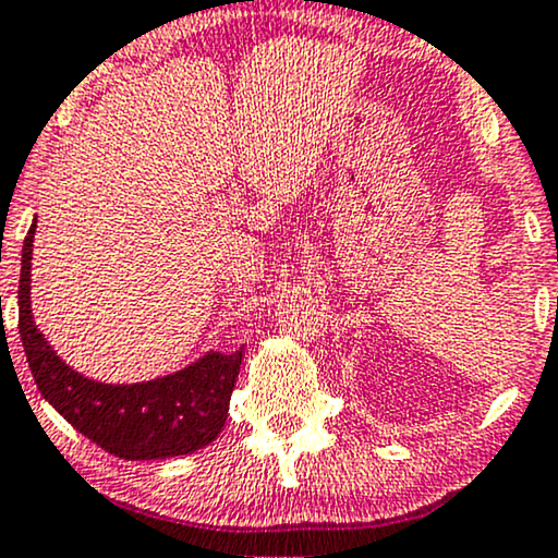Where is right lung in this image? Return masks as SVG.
<instances>
[{
	"mask_svg": "<svg viewBox=\"0 0 558 558\" xmlns=\"http://www.w3.org/2000/svg\"><path fill=\"white\" fill-rule=\"evenodd\" d=\"M36 223L23 241L20 267V338L38 389L59 413L106 452L124 460H163L210 445L226 424L241 351L210 353L171 377L143 385H104L51 351L31 314V254Z\"/></svg>",
	"mask_w": 558,
	"mask_h": 558,
	"instance_id": "right-lung-1",
	"label": "right lung"
}]
</instances>
